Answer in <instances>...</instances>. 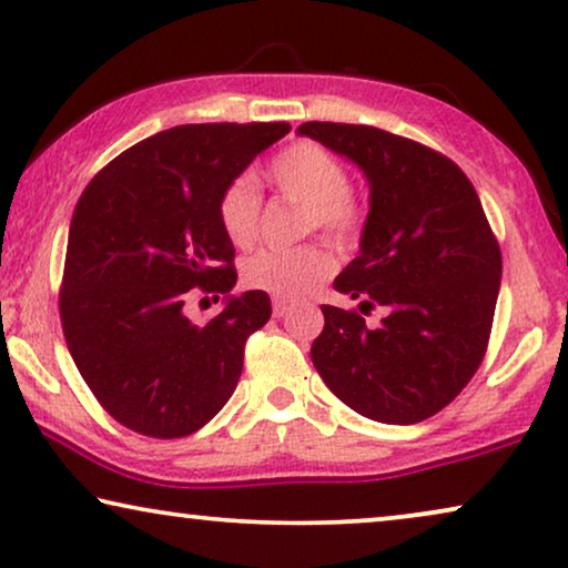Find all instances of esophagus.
<instances>
[{
    "label": "esophagus",
    "instance_id": "34e87169",
    "mask_svg": "<svg viewBox=\"0 0 568 568\" xmlns=\"http://www.w3.org/2000/svg\"><path fill=\"white\" fill-rule=\"evenodd\" d=\"M292 313V305L290 302H284V300H274V317H284V315H290Z\"/></svg>",
    "mask_w": 568,
    "mask_h": 568
}]
</instances>
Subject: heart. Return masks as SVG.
I'll return each mask as SVG.
<instances>
[{
	"mask_svg": "<svg viewBox=\"0 0 568 568\" xmlns=\"http://www.w3.org/2000/svg\"><path fill=\"white\" fill-rule=\"evenodd\" d=\"M268 181L278 196L305 209L302 230H317L325 237L346 243L362 227V206L346 191V168L328 150L313 142L292 144L276 154L268 168ZM222 232L235 247H247L258 237L261 196L247 175H240L222 191L220 206ZM333 271L328 253L317 245L297 251H261L243 263V284L266 292L271 297L292 302L305 297Z\"/></svg>",
	"mask_w": 568,
	"mask_h": 568,
	"instance_id": "obj_1",
	"label": "heart"
}]
</instances>
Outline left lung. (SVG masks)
<instances>
[{
  "label": "left lung",
  "instance_id": "obj_1",
  "mask_svg": "<svg viewBox=\"0 0 568 568\" xmlns=\"http://www.w3.org/2000/svg\"><path fill=\"white\" fill-rule=\"evenodd\" d=\"M321 142L364 173L369 212L359 255L333 290L379 305L362 315L323 305L310 356L331 393L383 424H418L447 406L484 359L501 284V253L484 206L453 160L362 123L307 121Z\"/></svg>",
  "mask_w": 568,
  "mask_h": 568
}]
</instances>
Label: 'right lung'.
<instances>
[{"label": "right lung", "instance_id": "add662e5", "mask_svg": "<svg viewBox=\"0 0 568 568\" xmlns=\"http://www.w3.org/2000/svg\"><path fill=\"white\" fill-rule=\"evenodd\" d=\"M290 123H191L121 152L92 178L69 224L61 325L69 354L115 422L175 439L220 414L243 372L245 338L266 325V292H232L235 247L220 196ZM199 285L223 313L193 326Z\"/></svg>", "mask_w": 568, "mask_h": 568}]
</instances>
